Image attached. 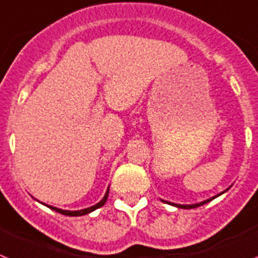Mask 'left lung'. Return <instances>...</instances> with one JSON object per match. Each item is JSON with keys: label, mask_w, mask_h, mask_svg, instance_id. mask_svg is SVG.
<instances>
[{"label": "left lung", "mask_w": 258, "mask_h": 258, "mask_svg": "<svg viewBox=\"0 0 258 258\" xmlns=\"http://www.w3.org/2000/svg\"><path fill=\"white\" fill-rule=\"evenodd\" d=\"M228 189V188H227ZM227 189H226V191H227ZM226 191H223L222 194H225ZM222 194H219V195H222ZM219 195H217V196H214V197H212V199H208V200H205V201H201V203H199V204H192V205H180V204H174V203H169V201H163V203H167V204H170V205H174V207H176V208H182V209H194V208H197V207H200V205H204V204H207V203H209V201H212L213 199H216V197H218Z\"/></svg>", "instance_id": "1"}]
</instances>
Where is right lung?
Wrapping results in <instances>:
<instances>
[{"instance_id":"obj_1","label":"right lung","mask_w":258,"mask_h":258,"mask_svg":"<svg viewBox=\"0 0 258 258\" xmlns=\"http://www.w3.org/2000/svg\"><path fill=\"white\" fill-rule=\"evenodd\" d=\"M107 196H109V188H107L106 194H105L104 199H102L100 203H97L96 205H93V207H89V208H86V209H82V210H63V209H59V208H54L51 207V205H46L48 208H50L51 210H54V212L57 213H61V214H63V216H70V217H79V216H86V214H88V213L93 212V210L98 209V208H101L102 205H104L105 203H106L107 200Z\"/></svg>"}]
</instances>
